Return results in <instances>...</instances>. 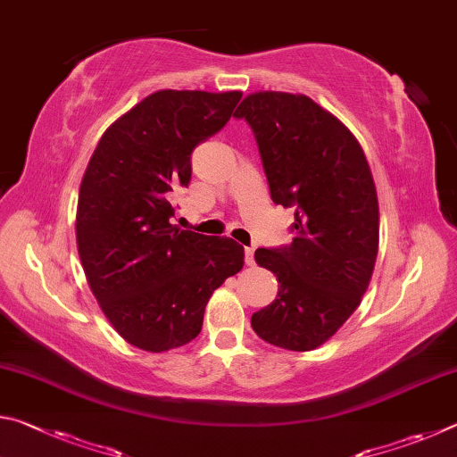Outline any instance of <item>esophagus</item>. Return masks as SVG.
<instances>
[{
	"mask_svg": "<svg viewBox=\"0 0 457 457\" xmlns=\"http://www.w3.org/2000/svg\"><path fill=\"white\" fill-rule=\"evenodd\" d=\"M253 252H256V250H253V247H245V250H244V253H245V264H247V266H253Z\"/></svg>",
	"mask_w": 457,
	"mask_h": 457,
	"instance_id": "34e87169",
	"label": "esophagus"
}]
</instances>
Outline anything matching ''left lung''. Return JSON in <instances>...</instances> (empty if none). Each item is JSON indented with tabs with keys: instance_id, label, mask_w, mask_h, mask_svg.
<instances>
[{
	"instance_id": "obj_1",
	"label": "left lung",
	"mask_w": 457,
	"mask_h": 457,
	"mask_svg": "<svg viewBox=\"0 0 457 457\" xmlns=\"http://www.w3.org/2000/svg\"><path fill=\"white\" fill-rule=\"evenodd\" d=\"M234 117L256 135L274 204L296 207L292 244L253 253L280 286L274 303L252 314V328L280 349L314 351L357 311L373 276V173L351 130L306 95L252 92Z\"/></svg>"
}]
</instances>
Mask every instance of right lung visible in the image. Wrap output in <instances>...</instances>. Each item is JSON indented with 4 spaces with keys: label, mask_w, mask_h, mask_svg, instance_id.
Masks as SVG:
<instances>
[{
    "label": "right lung",
    "mask_w": 457,
    "mask_h": 457,
    "mask_svg": "<svg viewBox=\"0 0 457 457\" xmlns=\"http://www.w3.org/2000/svg\"><path fill=\"white\" fill-rule=\"evenodd\" d=\"M239 98V90L153 92L104 130L84 171L79 256L100 311L137 349L191 343L212 294L244 268L231 237L171 223L193 149L223 129Z\"/></svg>",
    "instance_id": "obj_1"
}]
</instances>
